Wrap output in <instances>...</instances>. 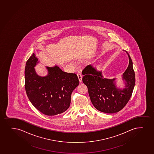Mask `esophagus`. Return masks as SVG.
Masks as SVG:
<instances>
[{
	"mask_svg": "<svg viewBox=\"0 0 154 154\" xmlns=\"http://www.w3.org/2000/svg\"><path fill=\"white\" fill-rule=\"evenodd\" d=\"M77 76H78V78L79 79V81L80 82H82V74L80 72H78V74H77Z\"/></svg>",
	"mask_w": 154,
	"mask_h": 154,
	"instance_id": "esophagus-1",
	"label": "esophagus"
}]
</instances>
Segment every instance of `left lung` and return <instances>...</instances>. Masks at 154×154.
<instances>
[{"label": "left lung", "mask_w": 154, "mask_h": 154, "mask_svg": "<svg viewBox=\"0 0 154 154\" xmlns=\"http://www.w3.org/2000/svg\"><path fill=\"white\" fill-rule=\"evenodd\" d=\"M128 66L123 75L125 88L119 89L115 79L104 78L101 72L97 71L91 65H87L82 74V82L88 87L91 100L95 108L106 113L119 112L125 107L132 95L135 85V74L129 54Z\"/></svg>", "instance_id": "8db88e82"}]
</instances>
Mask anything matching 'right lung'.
Segmentation results:
<instances>
[{
	"label": "right lung",
	"mask_w": 154,
	"mask_h": 154,
	"mask_svg": "<svg viewBox=\"0 0 154 154\" xmlns=\"http://www.w3.org/2000/svg\"><path fill=\"white\" fill-rule=\"evenodd\" d=\"M34 53L26 64L25 87L33 106L45 115L56 116L69 108L71 94L79 85L76 74L62 71L58 66L48 67V75L38 76L35 66L38 62Z\"/></svg>",
	"instance_id": "1"
}]
</instances>
